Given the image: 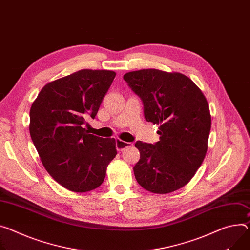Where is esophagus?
Segmentation results:
<instances>
[{"label":"esophagus","mask_w":250,"mask_h":250,"mask_svg":"<svg viewBox=\"0 0 250 250\" xmlns=\"http://www.w3.org/2000/svg\"><path fill=\"white\" fill-rule=\"evenodd\" d=\"M132 146L131 143H127V142H124L120 139H117L116 140V146H117V149L119 151H123L124 149H125L126 147H130Z\"/></svg>","instance_id":"obj_1"}]
</instances>
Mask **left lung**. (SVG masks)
<instances>
[{
    "instance_id": "1",
    "label": "left lung",
    "mask_w": 250,
    "mask_h": 250,
    "mask_svg": "<svg viewBox=\"0 0 250 250\" xmlns=\"http://www.w3.org/2000/svg\"><path fill=\"white\" fill-rule=\"evenodd\" d=\"M144 103L145 118L160 125V142H137L135 179L145 189L166 194L189 183L208 151L211 117L200 88L187 76L146 69L124 76Z\"/></svg>"
}]
</instances>
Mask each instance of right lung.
<instances>
[{
  "instance_id": "1",
  "label": "right lung",
  "mask_w": 250,
  "mask_h": 250,
  "mask_svg": "<svg viewBox=\"0 0 250 250\" xmlns=\"http://www.w3.org/2000/svg\"><path fill=\"white\" fill-rule=\"evenodd\" d=\"M116 77L105 70H81L44 85L30 110V134L41 162L64 188L86 192L99 188L117 155L115 139L83 128L95 119Z\"/></svg>"
}]
</instances>
